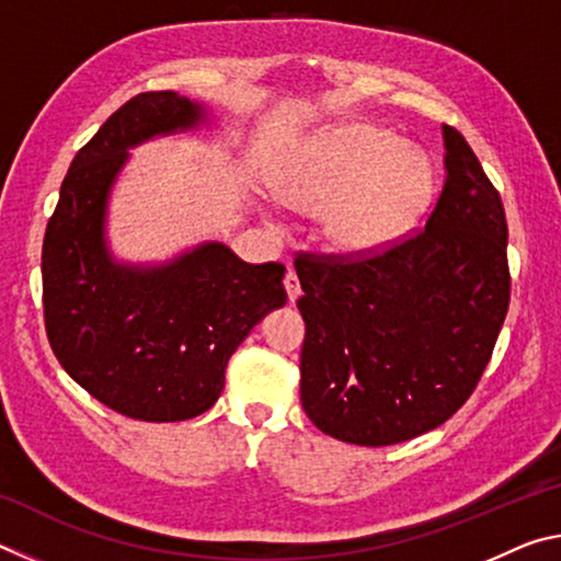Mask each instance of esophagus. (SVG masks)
I'll return each mask as SVG.
<instances>
[{"mask_svg":"<svg viewBox=\"0 0 561 561\" xmlns=\"http://www.w3.org/2000/svg\"><path fill=\"white\" fill-rule=\"evenodd\" d=\"M284 289H287V297L291 304L301 297V284H299L297 272H291V270L287 272V277H284Z\"/></svg>","mask_w":561,"mask_h":561,"instance_id":"1","label":"esophagus"}]
</instances>
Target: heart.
<instances>
[{"instance_id":"b5f03b06","label":"heart","mask_w":561,"mask_h":561,"mask_svg":"<svg viewBox=\"0 0 561 561\" xmlns=\"http://www.w3.org/2000/svg\"><path fill=\"white\" fill-rule=\"evenodd\" d=\"M284 203L329 214L327 237L356 257L386 252L421 222L435 195V170L421 148L374 123H339L294 146L277 175Z\"/></svg>"}]
</instances>
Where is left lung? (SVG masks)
<instances>
[{
    "label": "left lung",
    "mask_w": 561,
    "mask_h": 561,
    "mask_svg": "<svg viewBox=\"0 0 561 561\" xmlns=\"http://www.w3.org/2000/svg\"><path fill=\"white\" fill-rule=\"evenodd\" d=\"M445 178L425 230L371 260L299 257L301 405L331 438L378 448L468 401L510 307L500 193L443 126Z\"/></svg>",
    "instance_id": "left-lung-1"
}]
</instances>
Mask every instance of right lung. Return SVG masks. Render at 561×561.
Wrapping results in <instances>:
<instances>
[{"label":"right lung","mask_w":561,"mask_h":561,"mask_svg":"<svg viewBox=\"0 0 561 561\" xmlns=\"http://www.w3.org/2000/svg\"><path fill=\"white\" fill-rule=\"evenodd\" d=\"M207 123L201 101L138 93L76 153L46 225L44 321L54 354L96 401L136 421L175 423L213 408L234 348L287 304L282 264H247L215 240L153 264L113 257L108 201L130 148Z\"/></svg>","instance_id":"right-lung-1"}]
</instances>
